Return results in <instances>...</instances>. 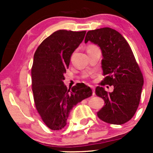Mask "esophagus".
Returning <instances> with one entry per match:
<instances>
[{
	"label": "esophagus",
	"mask_w": 153,
	"mask_h": 153,
	"mask_svg": "<svg viewBox=\"0 0 153 153\" xmlns=\"http://www.w3.org/2000/svg\"><path fill=\"white\" fill-rule=\"evenodd\" d=\"M90 88L92 89V95H95V87H94L93 86H90Z\"/></svg>",
	"instance_id": "1"
}]
</instances>
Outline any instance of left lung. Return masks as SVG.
Instances as JSON below:
<instances>
[{"label": "left lung", "mask_w": 153, "mask_h": 153, "mask_svg": "<svg viewBox=\"0 0 153 153\" xmlns=\"http://www.w3.org/2000/svg\"><path fill=\"white\" fill-rule=\"evenodd\" d=\"M99 46L103 59L101 67L105 76L101 86H113L108 93L102 86L95 88V94L104 100L97 112L101 121L111 124H123L135 115L141 98L143 78L132 49L126 39L115 29L104 27L87 32L88 41Z\"/></svg>", "instance_id": "obj_1"}]
</instances>
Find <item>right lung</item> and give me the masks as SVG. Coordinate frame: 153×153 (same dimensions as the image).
Instances as JSON below:
<instances>
[{
	"label": "right lung",
	"instance_id": "1",
	"mask_svg": "<svg viewBox=\"0 0 153 153\" xmlns=\"http://www.w3.org/2000/svg\"><path fill=\"white\" fill-rule=\"evenodd\" d=\"M86 31L60 29L42 41L34 55L32 89L38 114L48 128L63 129L74 106L92 95V89L78 83L67 89L64 74L71 55L84 40Z\"/></svg>",
	"mask_w": 153,
	"mask_h": 153
}]
</instances>
